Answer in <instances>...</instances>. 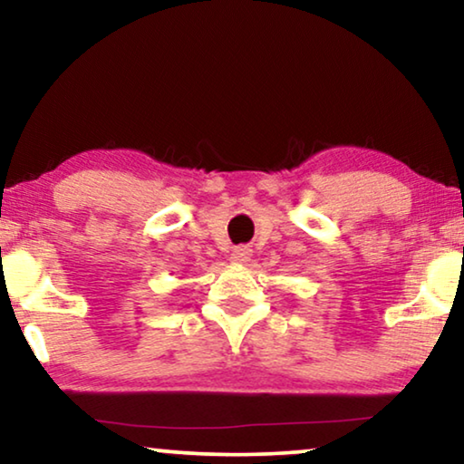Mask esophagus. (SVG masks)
Segmentation results:
<instances>
[{"label":"esophagus","mask_w":464,"mask_h":464,"mask_svg":"<svg viewBox=\"0 0 464 464\" xmlns=\"http://www.w3.org/2000/svg\"><path fill=\"white\" fill-rule=\"evenodd\" d=\"M251 256H253V251L249 249V246H237V249L232 251L230 259L234 264H246L251 259Z\"/></svg>","instance_id":"1"}]
</instances>
